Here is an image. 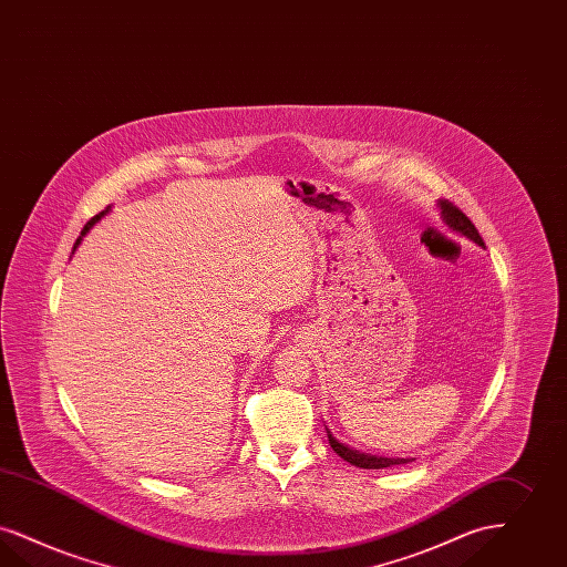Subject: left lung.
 Returning <instances> with one entry per match:
<instances>
[{"label": "left lung", "instance_id": "obj_1", "mask_svg": "<svg viewBox=\"0 0 567 567\" xmlns=\"http://www.w3.org/2000/svg\"><path fill=\"white\" fill-rule=\"evenodd\" d=\"M439 208H441V217H443L445 226L453 229V231H457V234H462V236H466V238H471L478 247L485 249V243L478 236V229L473 226V221L455 204L450 203V200H439ZM327 436H329V443H331L333 452L338 453L341 460H346V462H350L352 466H359V468L378 471V468H388V466H394V464H408L413 460V457H384V455L359 452L354 447H348V445L340 443L329 429H327Z\"/></svg>", "mask_w": 567, "mask_h": 567}]
</instances>
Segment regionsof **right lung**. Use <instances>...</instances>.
<instances>
[{
	"label": "right lung",
	"instance_id": "1",
	"mask_svg": "<svg viewBox=\"0 0 567 567\" xmlns=\"http://www.w3.org/2000/svg\"><path fill=\"white\" fill-rule=\"evenodd\" d=\"M107 210H110V208H105V210H103V213H99V215H94V217H92L91 221H89V224H86V226H84V229H82V234H80V238H78V240H75V245H73V250L78 249V245H80V243H82V238H84V236H86V234H89V229H91V227L94 226V224H96V221H99V219H101V217H103V215H105V213H107Z\"/></svg>",
	"mask_w": 567,
	"mask_h": 567
}]
</instances>
